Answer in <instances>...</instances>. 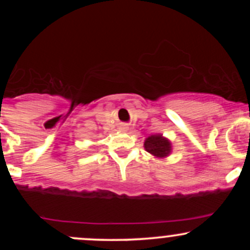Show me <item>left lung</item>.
<instances>
[{"label": "left lung", "mask_w": 250, "mask_h": 250, "mask_svg": "<svg viewBox=\"0 0 250 250\" xmlns=\"http://www.w3.org/2000/svg\"><path fill=\"white\" fill-rule=\"evenodd\" d=\"M145 148L154 156L165 157L170 153V142L162 135H151L145 142Z\"/></svg>", "instance_id": "8db88e82"}]
</instances>
